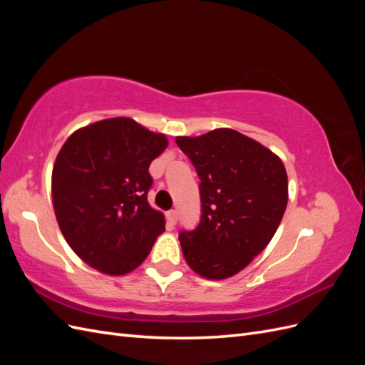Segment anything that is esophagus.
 Masks as SVG:
<instances>
[{
  "label": "esophagus",
  "mask_w": 365,
  "mask_h": 365,
  "mask_svg": "<svg viewBox=\"0 0 365 365\" xmlns=\"http://www.w3.org/2000/svg\"><path fill=\"white\" fill-rule=\"evenodd\" d=\"M165 217H168V222L170 225H175L176 220H178V213H176L175 210H170V212H168V215H165Z\"/></svg>",
  "instance_id": "esophagus-1"
}]
</instances>
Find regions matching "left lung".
<instances>
[{
    "label": "left lung",
    "mask_w": 365,
    "mask_h": 365,
    "mask_svg": "<svg viewBox=\"0 0 365 365\" xmlns=\"http://www.w3.org/2000/svg\"><path fill=\"white\" fill-rule=\"evenodd\" d=\"M175 140L201 180L200 227L180 235L184 259L204 279L233 277L267 248L282 222L288 205L284 165L230 128Z\"/></svg>",
    "instance_id": "1"
}]
</instances>
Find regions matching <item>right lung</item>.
I'll return each mask as SVG.
<instances>
[{
  "instance_id": "obj_1",
  "label": "right lung",
  "mask_w": 365,
  "mask_h": 365,
  "mask_svg": "<svg viewBox=\"0 0 365 365\" xmlns=\"http://www.w3.org/2000/svg\"><path fill=\"white\" fill-rule=\"evenodd\" d=\"M169 140L128 117L98 120L63 143L51 172L62 235L86 264L125 275L146 260L165 228L148 202L149 165Z\"/></svg>"
}]
</instances>
